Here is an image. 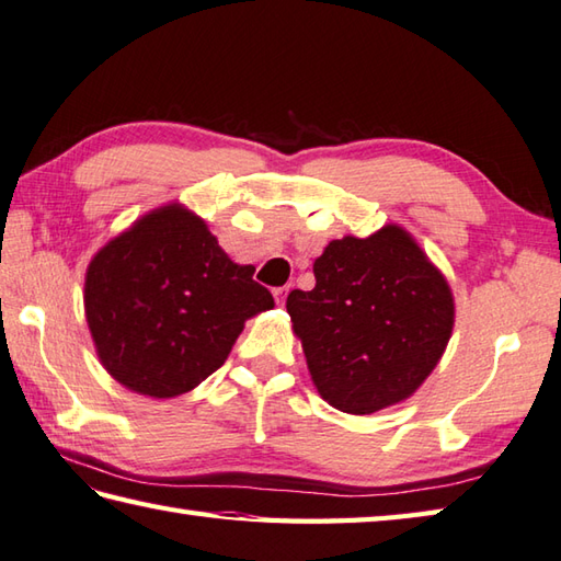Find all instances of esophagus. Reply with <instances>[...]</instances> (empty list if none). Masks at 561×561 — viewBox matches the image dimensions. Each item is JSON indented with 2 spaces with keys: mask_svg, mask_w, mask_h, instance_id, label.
Returning a JSON list of instances; mask_svg holds the SVG:
<instances>
[{
  "mask_svg": "<svg viewBox=\"0 0 561 561\" xmlns=\"http://www.w3.org/2000/svg\"><path fill=\"white\" fill-rule=\"evenodd\" d=\"M287 291H289L287 287H279V289H274V291H272V294H274V301H277V304L282 306V304H284V299H287Z\"/></svg>",
  "mask_w": 561,
  "mask_h": 561,
  "instance_id": "1",
  "label": "esophagus"
}]
</instances>
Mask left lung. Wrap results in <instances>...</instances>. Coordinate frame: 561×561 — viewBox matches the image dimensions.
<instances>
[{"mask_svg":"<svg viewBox=\"0 0 561 561\" xmlns=\"http://www.w3.org/2000/svg\"><path fill=\"white\" fill-rule=\"evenodd\" d=\"M316 287L287 311L313 387L333 409L369 415L411 399L440 362L455 296L409 230L331 240L313 262Z\"/></svg>","mask_w":561,"mask_h":561,"instance_id":"left-lung-1","label":"left lung"}]
</instances>
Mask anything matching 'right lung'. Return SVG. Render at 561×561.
Listing matches in <instances>:
<instances>
[{
	"label": "right lung",
	"mask_w": 561,
	"mask_h": 561,
	"mask_svg": "<svg viewBox=\"0 0 561 561\" xmlns=\"http://www.w3.org/2000/svg\"><path fill=\"white\" fill-rule=\"evenodd\" d=\"M252 274L186 206L152 208L87 267L84 316L99 362L140 397L192 391L224 365L248 318L274 306Z\"/></svg>",
	"instance_id": "add662e5"
}]
</instances>
